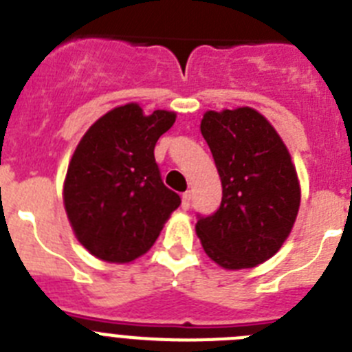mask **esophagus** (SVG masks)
<instances>
[{
	"instance_id": "obj_1",
	"label": "esophagus",
	"mask_w": 352,
	"mask_h": 352,
	"mask_svg": "<svg viewBox=\"0 0 352 352\" xmlns=\"http://www.w3.org/2000/svg\"><path fill=\"white\" fill-rule=\"evenodd\" d=\"M189 206H191V193H189V191H186V193L182 195V209L188 210Z\"/></svg>"
}]
</instances>
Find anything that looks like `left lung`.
<instances>
[{
  "label": "left lung",
  "instance_id": "8db88e82",
  "mask_svg": "<svg viewBox=\"0 0 352 352\" xmlns=\"http://www.w3.org/2000/svg\"><path fill=\"white\" fill-rule=\"evenodd\" d=\"M200 131L223 188L218 210L198 214L201 246L225 269L262 264L289 237L301 200L285 143L252 108L207 111Z\"/></svg>",
  "mask_w": 352,
  "mask_h": 352
}]
</instances>
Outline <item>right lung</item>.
Segmentation results:
<instances>
[{"instance_id": "right-lung-1", "label": "right lung", "mask_w": 352, "mask_h": 352, "mask_svg": "<svg viewBox=\"0 0 352 352\" xmlns=\"http://www.w3.org/2000/svg\"><path fill=\"white\" fill-rule=\"evenodd\" d=\"M173 122V111L143 115L131 102L100 117L79 142L63 204L78 241L100 261L120 264L148 252L180 206L154 157L159 136Z\"/></svg>"}]
</instances>
